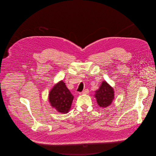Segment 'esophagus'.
<instances>
[{
    "mask_svg": "<svg viewBox=\"0 0 156 156\" xmlns=\"http://www.w3.org/2000/svg\"><path fill=\"white\" fill-rule=\"evenodd\" d=\"M88 90L86 89V90H83L82 92L79 93V94L80 95H85V94H88Z\"/></svg>",
    "mask_w": 156,
    "mask_h": 156,
    "instance_id": "esophagus-1",
    "label": "esophagus"
}]
</instances>
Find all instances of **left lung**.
<instances>
[{"mask_svg": "<svg viewBox=\"0 0 156 156\" xmlns=\"http://www.w3.org/2000/svg\"><path fill=\"white\" fill-rule=\"evenodd\" d=\"M95 97L100 108H106L111 105L114 98V91L106 81H103L95 91Z\"/></svg>", "mask_w": 156, "mask_h": 156, "instance_id": "8db88e82", "label": "left lung"}]
</instances>
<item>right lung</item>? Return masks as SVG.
Wrapping results in <instances>:
<instances>
[{
	"instance_id": "obj_1",
	"label": "right lung",
	"mask_w": 156,
	"mask_h": 156,
	"mask_svg": "<svg viewBox=\"0 0 156 156\" xmlns=\"http://www.w3.org/2000/svg\"><path fill=\"white\" fill-rule=\"evenodd\" d=\"M74 96L63 80L56 83L50 90L48 101L59 112L66 114L70 110Z\"/></svg>"
}]
</instances>
